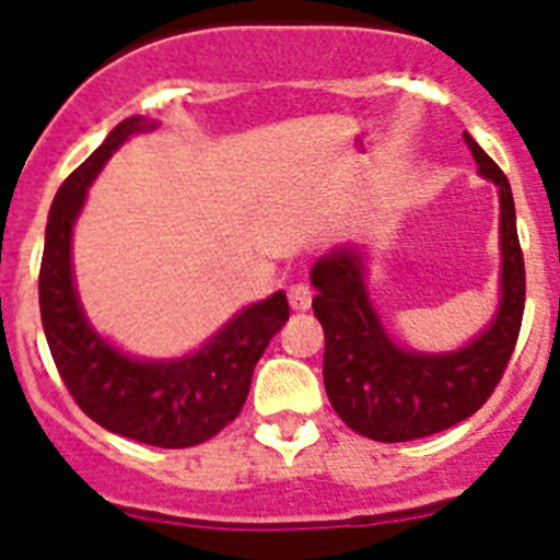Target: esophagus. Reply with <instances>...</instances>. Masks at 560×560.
<instances>
[{
  "label": "esophagus",
  "instance_id": "34e87169",
  "mask_svg": "<svg viewBox=\"0 0 560 560\" xmlns=\"http://www.w3.org/2000/svg\"><path fill=\"white\" fill-rule=\"evenodd\" d=\"M314 301V290L306 284V281H298V284L290 287V306L292 312H308Z\"/></svg>",
  "mask_w": 560,
  "mask_h": 560
}]
</instances>
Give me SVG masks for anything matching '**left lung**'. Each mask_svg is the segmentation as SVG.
Returning a JSON list of instances; mask_svg holds the SVG:
<instances>
[{"mask_svg":"<svg viewBox=\"0 0 560 560\" xmlns=\"http://www.w3.org/2000/svg\"><path fill=\"white\" fill-rule=\"evenodd\" d=\"M479 173L499 186L501 200V306L493 325L460 352H406L387 338L371 308L363 262L354 248H336L312 270L314 316L325 330L327 398L354 433L374 442H411L457 425L482 409L515 352L525 308V262L517 241L515 200L506 175L463 135Z\"/></svg>","mask_w":560,"mask_h":560,"instance_id":"obj_1","label":"left lung"}]
</instances>
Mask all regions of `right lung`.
<instances>
[{
	"label": "right lung",
	"instance_id": "right-lung-1",
	"mask_svg": "<svg viewBox=\"0 0 560 560\" xmlns=\"http://www.w3.org/2000/svg\"><path fill=\"white\" fill-rule=\"evenodd\" d=\"M145 127L154 124L138 116L118 124L56 191L39 262V314L61 382L83 415L118 436L180 450L208 442L241 415L254 365L290 319V303L284 292L254 303L200 352L173 363L127 358L89 327L72 287V224L94 175L129 135Z\"/></svg>",
	"mask_w": 560,
	"mask_h": 560
}]
</instances>
